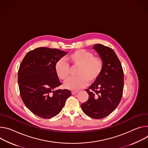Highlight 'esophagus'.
Instances as JSON below:
<instances>
[{
  "label": "esophagus",
  "instance_id": "1",
  "mask_svg": "<svg viewBox=\"0 0 148 148\" xmlns=\"http://www.w3.org/2000/svg\"><path fill=\"white\" fill-rule=\"evenodd\" d=\"M77 93V91H72V95H75Z\"/></svg>",
  "mask_w": 148,
  "mask_h": 148
}]
</instances>
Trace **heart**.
I'll return each instance as SVG.
<instances>
[{
    "mask_svg": "<svg viewBox=\"0 0 148 148\" xmlns=\"http://www.w3.org/2000/svg\"><path fill=\"white\" fill-rule=\"evenodd\" d=\"M66 59H59L55 63V72L57 77L63 81L67 80L70 76V66L77 67L75 78L68 80L64 86L68 89L77 90L85 88L89 82L92 84L101 76L103 69V59L95 56L92 52L84 49H77L69 54Z\"/></svg>",
    "mask_w": 148,
    "mask_h": 148,
    "instance_id": "obj_1",
    "label": "heart"
}]
</instances>
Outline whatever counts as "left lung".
<instances>
[{"instance_id":"1","label":"left lung","mask_w":148,"mask_h":148,"mask_svg":"<svg viewBox=\"0 0 148 148\" xmlns=\"http://www.w3.org/2000/svg\"><path fill=\"white\" fill-rule=\"evenodd\" d=\"M93 48L103 59L104 69L100 77L86 89L89 99L81 108L86 115L99 119L108 116L120 103L124 76L121 62L112 48L101 44Z\"/></svg>"}]
</instances>
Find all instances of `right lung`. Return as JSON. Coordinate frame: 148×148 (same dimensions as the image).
Masks as SVG:
<instances>
[{"mask_svg":"<svg viewBox=\"0 0 148 148\" xmlns=\"http://www.w3.org/2000/svg\"><path fill=\"white\" fill-rule=\"evenodd\" d=\"M67 53L46 47L29 51L18 71L20 95L25 106L36 116L50 119L61 111L72 95L68 89L54 90L62 85L55 72V63Z\"/></svg>","mask_w":148,"mask_h":148,"instance_id":"1","label":"right lung"}]
</instances>
